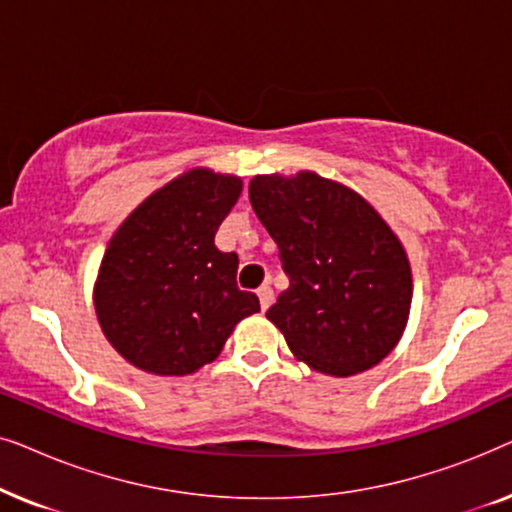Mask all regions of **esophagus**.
<instances>
[{
	"instance_id": "1",
	"label": "esophagus",
	"mask_w": 512,
	"mask_h": 512,
	"mask_svg": "<svg viewBox=\"0 0 512 512\" xmlns=\"http://www.w3.org/2000/svg\"><path fill=\"white\" fill-rule=\"evenodd\" d=\"M258 300H261L263 310H268V307L272 305V300H275V293H272L270 284H263L261 289H258Z\"/></svg>"
}]
</instances>
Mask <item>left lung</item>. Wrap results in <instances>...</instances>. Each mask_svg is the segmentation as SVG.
Masks as SVG:
<instances>
[{"mask_svg":"<svg viewBox=\"0 0 512 512\" xmlns=\"http://www.w3.org/2000/svg\"><path fill=\"white\" fill-rule=\"evenodd\" d=\"M249 200L289 277L265 317L291 352L335 377L380 363L401 338L412 298L408 256L382 216L314 172L254 177Z\"/></svg>","mask_w":512,"mask_h":512,"instance_id":"left-lung-1","label":"left lung"}]
</instances>
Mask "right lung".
<instances>
[{"mask_svg":"<svg viewBox=\"0 0 512 512\" xmlns=\"http://www.w3.org/2000/svg\"><path fill=\"white\" fill-rule=\"evenodd\" d=\"M242 181L193 170L146 198L111 237L95 286L97 319L132 366L188 375L214 361L237 321L261 310L237 286L235 251L214 235Z\"/></svg>","mask_w":512,"mask_h":512,"instance_id":"1","label":"right lung"}]
</instances>
